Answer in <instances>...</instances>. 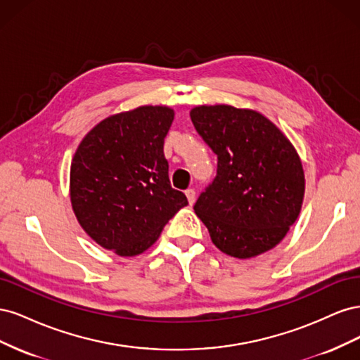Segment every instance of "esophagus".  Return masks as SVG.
Instances as JSON below:
<instances>
[{
	"label": "esophagus",
	"instance_id": "1",
	"mask_svg": "<svg viewBox=\"0 0 360 360\" xmlns=\"http://www.w3.org/2000/svg\"><path fill=\"white\" fill-rule=\"evenodd\" d=\"M184 193H186V197H188V201H189V204L192 205L193 202H195V195H197V193H195V191L193 189H188L186 192H184Z\"/></svg>",
	"mask_w": 360,
	"mask_h": 360
}]
</instances>
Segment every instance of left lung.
I'll return each instance as SVG.
<instances>
[{
  "instance_id": "1",
  "label": "left lung",
  "mask_w": 360,
  "mask_h": 360,
  "mask_svg": "<svg viewBox=\"0 0 360 360\" xmlns=\"http://www.w3.org/2000/svg\"><path fill=\"white\" fill-rule=\"evenodd\" d=\"M192 123L217 155V174L193 205L221 252L246 259L274 249L297 221L304 197L299 153L258 111L201 105Z\"/></svg>"
}]
</instances>
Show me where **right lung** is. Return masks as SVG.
I'll list each match as a JSON object with an SVG mask.
<instances>
[{"label": "right lung", "instance_id": "right-lung-1", "mask_svg": "<svg viewBox=\"0 0 360 360\" xmlns=\"http://www.w3.org/2000/svg\"><path fill=\"white\" fill-rule=\"evenodd\" d=\"M174 110L146 105L106 117L84 136L70 165V201L82 230L120 257L153 245L184 205L163 156Z\"/></svg>", "mask_w": 360, "mask_h": 360}]
</instances>
